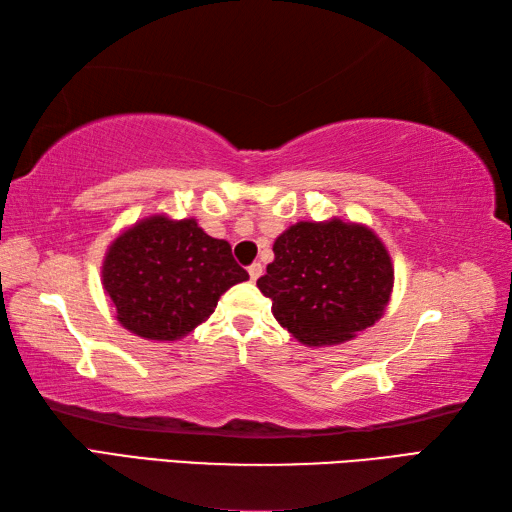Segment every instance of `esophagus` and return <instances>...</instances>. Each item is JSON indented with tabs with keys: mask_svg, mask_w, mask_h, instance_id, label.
I'll list each match as a JSON object with an SVG mask.
<instances>
[{
	"mask_svg": "<svg viewBox=\"0 0 512 512\" xmlns=\"http://www.w3.org/2000/svg\"><path fill=\"white\" fill-rule=\"evenodd\" d=\"M262 270H264V266H262V264H250V266H248L250 281H257L259 277H262Z\"/></svg>",
	"mask_w": 512,
	"mask_h": 512,
	"instance_id": "1",
	"label": "esophagus"
}]
</instances>
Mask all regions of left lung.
Wrapping results in <instances>:
<instances>
[{
	"instance_id": "1",
	"label": "left lung",
	"mask_w": 512,
	"mask_h": 512,
	"mask_svg": "<svg viewBox=\"0 0 512 512\" xmlns=\"http://www.w3.org/2000/svg\"><path fill=\"white\" fill-rule=\"evenodd\" d=\"M273 253L257 288L299 343L341 345L385 314L394 264L369 226L341 217L297 222L275 239Z\"/></svg>"
}]
</instances>
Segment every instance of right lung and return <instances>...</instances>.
Listing matches in <instances>:
<instances>
[{"mask_svg": "<svg viewBox=\"0 0 512 512\" xmlns=\"http://www.w3.org/2000/svg\"><path fill=\"white\" fill-rule=\"evenodd\" d=\"M248 279L231 244L195 217H143L105 250L101 284L116 321L147 341H180L215 312L224 292Z\"/></svg>", "mask_w": 512, "mask_h": 512, "instance_id": "1", "label": "right lung"}]
</instances>
